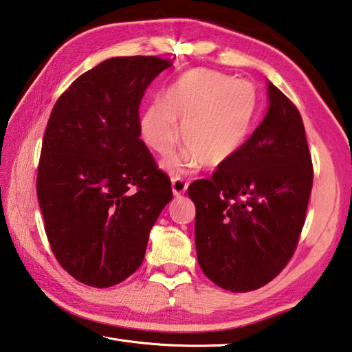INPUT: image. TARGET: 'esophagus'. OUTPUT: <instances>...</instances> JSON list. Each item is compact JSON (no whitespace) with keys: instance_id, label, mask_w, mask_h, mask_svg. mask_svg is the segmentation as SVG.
Returning a JSON list of instances; mask_svg holds the SVG:
<instances>
[{"instance_id":"34e87169","label":"esophagus","mask_w":352,"mask_h":352,"mask_svg":"<svg viewBox=\"0 0 352 352\" xmlns=\"http://www.w3.org/2000/svg\"><path fill=\"white\" fill-rule=\"evenodd\" d=\"M186 188H188V184H186V181H184V179L181 177L171 179V190H173V195L176 197L184 196L186 192Z\"/></svg>"}]
</instances>
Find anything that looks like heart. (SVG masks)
I'll list each match as a JSON object with an SVG mask.
<instances>
[{"mask_svg":"<svg viewBox=\"0 0 352 352\" xmlns=\"http://www.w3.org/2000/svg\"><path fill=\"white\" fill-rule=\"evenodd\" d=\"M256 109L252 83L210 69H191L171 83L162 102L148 104L140 120L148 147L168 155L181 140L188 147L164 161L171 173L197 166L216 168L245 144ZM179 122L177 124V121Z\"/></svg>","mask_w":352,"mask_h":352,"instance_id":"obj_1","label":"heart"}]
</instances>
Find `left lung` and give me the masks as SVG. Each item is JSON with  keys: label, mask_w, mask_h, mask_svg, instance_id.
<instances>
[{"label": "left lung", "mask_w": 352, "mask_h": 352, "mask_svg": "<svg viewBox=\"0 0 352 352\" xmlns=\"http://www.w3.org/2000/svg\"><path fill=\"white\" fill-rule=\"evenodd\" d=\"M267 97L266 117L239 153L188 188L199 266L235 293L266 285L290 261L313 186L299 111L270 82Z\"/></svg>", "instance_id": "1"}]
</instances>
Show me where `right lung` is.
<instances>
[{"instance_id": "add662e5", "label": "right lung", "mask_w": 352, "mask_h": 352, "mask_svg": "<svg viewBox=\"0 0 352 352\" xmlns=\"http://www.w3.org/2000/svg\"><path fill=\"white\" fill-rule=\"evenodd\" d=\"M171 65L155 56L112 57L76 78L50 116L38 200L54 256L86 285L104 289L131 276L173 199L140 138L138 112L147 86Z\"/></svg>"}]
</instances>
